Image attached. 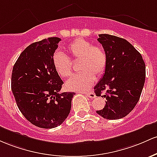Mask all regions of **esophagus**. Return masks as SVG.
<instances>
[{
  "label": "esophagus",
  "mask_w": 157,
  "mask_h": 157,
  "mask_svg": "<svg viewBox=\"0 0 157 157\" xmlns=\"http://www.w3.org/2000/svg\"><path fill=\"white\" fill-rule=\"evenodd\" d=\"M85 95L90 98H94L96 97V94H95L94 92H93V91H89V92L85 93Z\"/></svg>",
  "instance_id": "esophagus-1"
}]
</instances>
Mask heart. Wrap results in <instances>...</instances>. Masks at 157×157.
Wrapping results in <instances>:
<instances>
[{
  "label": "heart",
  "mask_w": 157,
  "mask_h": 157,
  "mask_svg": "<svg viewBox=\"0 0 157 157\" xmlns=\"http://www.w3.org/2000/svg\"><path fill=\"white\" fill-rule=\"evenodd\" d=\"M70 59L79 60L80 73L73 75L67 81L65 87L70 91H83L93 85L95 75L100 76L106 70L107 57L103 47L93 46L84 38H77L67 46ZM56 73L61 78H67L72 73L71 61L62 52H56L52 58Z\"/></svg>",
  "instance_id": "obj_1"
}]
</instances>
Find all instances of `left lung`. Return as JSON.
Returning <instances> with one entry per match:
<instances>
[{
    "instance_id": "left-lung-1",
    "label": "left lung",
    "mask_w": 157,
    "mask_h": 157,
    "mask_svg": "<svg viewBox=\"0 0 157 157\" xmlns=\"http://www.w3.org/2000/svg\"><path fill=\"white\" fill-rule=\"evenodd\" d=\"M98 36L107 63L103 77L94 87L96 96L106 98V104L96 113L107 119H121L133 110L140 100L145 80V64L128 40L108 34ZM104 90L106 93L101 96Z\"/></svg>"
}]
</instances>
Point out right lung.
Returning a JSON list of instances; mask_svg holds the SVG:
<instances>
[{
	"label": "right lung",
	"mask_w": 157,
	"mask_h": 157,
	"mask_svg": "<svg viewBox=\"0 0 157 157\" xmlns=\"http://www.w3.org/2000/svg\"><path fill=\"white\" fill-rule=\"evenodd\" d=\"M60 40L52 37L31 44L21 53L12 69L11 87L17 107L38 128L59 126L71 110L75 93H59L64 82L52 63Z\"/></svg>",
	"instance_id": "add662e5"
}]
</instances>
